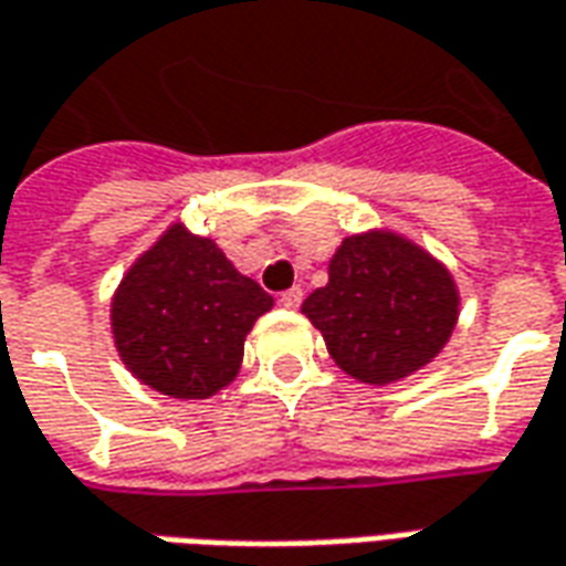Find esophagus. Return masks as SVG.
I'll use <instances>...</instances> for the list:
<instances>
[{
	"label": "esophagus",
	"instance_id": "obj_1",
	"mask_svg": "<svg viewBox=\"0 0 566 566\" xmlns=\"http://www.w3.org/2000/svg\"><path fill=\"white\" fill-rule=\"evenodd\" d=\"M279 303H282L284 310H296V306L303 303V291H300V287H291V291H284V294L279 296Z\"/></svg>",
	"mask_w": 566,
	"mask_h": 566
}]
</instances>
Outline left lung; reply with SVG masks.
<instances>
[{
  "instance_id": "obj_1",
  "label": "left lung",
  "mask_w": 566,
  "mask_h": 566,
  "mask_svg": "<svg viewBox=\"0 0 566 566\" xmlns=\"http://www.w3.org/2000/svg\"><path fill=\"white\" fill-rule=\"evenodd\" d=\"M303 315L322 331L339 370L389 386L432 361L457 327L460 291L444 263L389 229L343 239L327 284Z\"/></svg>"
}]
</instances>
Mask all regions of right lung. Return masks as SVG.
Returning a JSON list of instances; mask_svg holds the SVG:
<instances>
[{"mask_svg": "<svg viewBox=\"0 0 566 566\" xmlns=\"http://www.w3.org/2000/svg\"><path fill=\"white\" fill-rule=\"evenodd\" d=\"M272 296L211 239L171 223L134 260L113 294V339L144 386L171 398H211L242 367L244 337Z\"/></svg>", "mask_w": 566, "mask_h": 566, "instance_id": "1", "label": "right lung"}]
</instances>
